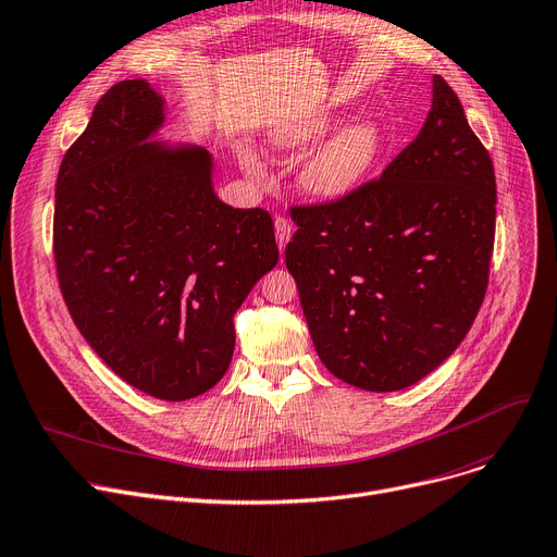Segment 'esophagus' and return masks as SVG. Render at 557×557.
<instances>
[{
	"instance_id": "34e87169",
	"label": "esophagus",
	"mask_w": 557,
	"mask_h": 557,
	"mask_svg": "<svg viewBox=\"0 0 557 557\" xmlns=\"http://www.w3.org/2000/svg\"><path fill=\"white\" fill-rule=\"evenodd\" d=\"M292 223H288L284 215H275V236H277V246L280 250H284V246L288 244V238H292Z\"/></svg>"
}]
</instances>
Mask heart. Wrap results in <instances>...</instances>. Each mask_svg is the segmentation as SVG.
<instances>
[{
  "mask_svg": "<svg viewBox=\"0 0 557 557\" xmlns=\"http://www.w3.org/2000/svg\"><path fill=\"white\" fill-rule=\"evenodd\" d=\"M334 123V111L323 109L288 120L271 134V145L277 150H298L321 138ZM382 150V132L375 120L364 117L338 129L313 150L298 173L300 188L311 198L334 200L344 198L369 177ZM248 171H257L252 157L244 154Z\"/></svg>",
  "mask_w": 557,
  "mask_h": 557,
  "instance_id": "1",
  "label": "heart"
}]
</instances>
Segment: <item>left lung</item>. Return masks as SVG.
I'll return each instance as SVG.
<instances>
[{"mask_svg": "<svg viewBox=\"0 0 557 557\" xmlns=\"http://www.w3.org/2000/svg\"><path fill=\"white\" fill-rule=\"evenodd\" d=\"M292 219L286 269L332 375L398 392L462 344L487 292L496 177L440 75L425 125L380 180Z\"/></svg>", "mask_w": 557, "mask_h": 557, "instance_id": "left-lung-1", "label": "left lung"}]
</instances>
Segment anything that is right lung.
<instances>
[{"label": "right lung", "mask_w": 557, "mask_h": 557, "mask_svg": "<svg viewBox=\"0 0 557 557\" xmlns=\"http://www.w3.org/2000/svg\"><path fill=\"white\" fill-rule=\"evenodd\" d=\"M163 98L111 86L57 177L54 259L72 321L143 394L196 398L230 369L234 313L277 263L273 219L213 190L211 154L150 140Z\"/></svg>", "instance_id": "add662e5"}]
</instances>
